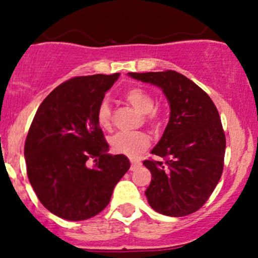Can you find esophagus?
Masks as SVG:
<instances>
[{"instance_id": "esophagus-1", "label": "esophagus", "mask_w": 258, "mask_h": 258, "mask_svg": "<svg viewBox=\"0 0 258 258\" xmlns=\"http://www.w3.org/2000/svg\"><path fill=\"white\" fill-rule=\"evenodd\" d=\"M141 166V161H138V160H131V170H136V168Z\"/></svg>"}]
</instances>
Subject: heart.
<instances>
[{
	"mask_svg": "<svg viewBox=\"0 0 258 258\" xmlns=\"http://www.w3.org/2000/svg\"><path fill=\"white\" fill-rule=\"evenodd\" d=\"M125 98L139 112L147 114L149 121L155 122L158 120V112L154 110V97L148 91L139 87L130 88ZM97 122L104 130L111 126V108L106 100H103L97 109ZM109 144L116 154L133 158L150 146V137L144 132H117L109 138Z\"/></svg>",
	"mask_w": 258,
	"mask_h": 258,
	"instance_id": "1",
	"label": "heart"
}]
</instances>
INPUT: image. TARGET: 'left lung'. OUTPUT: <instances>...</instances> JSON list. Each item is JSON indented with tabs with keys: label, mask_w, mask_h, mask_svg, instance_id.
Masks as SVG:
<instances>
[{
	"label": "left lung",
	"mask_w": 258,
	"mask_h": 258,
	"mask_svg": "<svg viewBox=\"0 0 258 258\" xmlns=\"http://www.w3.org/2000/svg\"><path fill=\"white\" fill-rule=\"evenodd\" d=\"M127 75L159 87L170 105V120L152 150L166 161L143 162L152 172L148 203L171 217L193 214L209 199L223 171L226 136L217 108L199 86L173 70Z\"/></svg>",
	"instance_id": "8db88e82"
}]
</instances>
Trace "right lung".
Instances as JSON below:
<instances>
[{
    "instance_id": "obj_1",
    "label": "right lung",
    "mask_w": 258,
    "mask_h": 258,
    "mask_svg": "<svg viewBox=\"0 0 258 258\" xmlns=\"http://www.w3.org/2000/svg\"><path fill=\"white\" fill-rule=\"evenodd\" d=\"M119 76L97 74L59 85L32 120L24 147L29 180L41 204L64 220L103 211L131 166L127 156L109 154L97 122V109Z\"/></svg>"
}]
</instances>
